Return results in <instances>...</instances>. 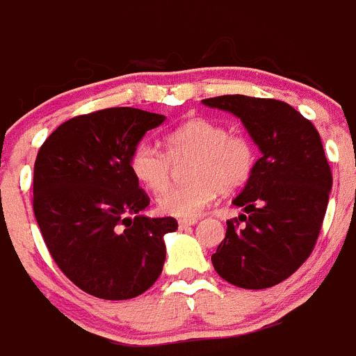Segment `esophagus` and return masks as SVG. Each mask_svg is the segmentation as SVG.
Here are the masks:
<instances>
[{
	"label": "esophagus",
	"instance_id": "esophagus-1",
	"mask_svg": "<svg viewBox=\"0 0 356 356\" xmlns=\"http://www.w3.org/2000/svg\"><path fill=\"white\" fill-rule=\"evenodd\" d=\"M198 222L196 219H181L179 220V227H189V226H195Z\"/></svg>",
	"mask_w": 356,
	"mask_h": 356
}]
</instances>
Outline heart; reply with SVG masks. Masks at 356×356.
I'll return each instance as SVG.
<instances>
[{"mask_svg":"<svg viewBox=\"0 0 356 356\" xmlns=\"http://www.w3.org/2000/svg\"><path fill=\"white\" fill-rule=\"evenodd\" d=\"M167 154L143 143L132 151L130 170L149 191L158 193L170 182L172 161L193 158L189 184L170 188L158 196V210L172 217H198L219 191L240 189L250 179L255 146L245 134L229 132L222 123L209 118H189L165 134Z\"/></svg>","mask_w":356,"mask_h":356,"instance_id":"heart-1","label":"heart"}]
</instances>
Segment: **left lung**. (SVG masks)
<instances>
[{"label": "left lung", "mask_w": 356, "mask_h": 356, "mask_svg": "<svg viewBox=\"0 0 356 356\" xmlns=\"http://www.w3.org/2000/svg\"><path fill=\"white\" fill-rule=\"evenodd\" d=\"M233 113L261 151L233 205L245 220H227L212 255L220 278L241 289H268L291 277L309 257L325 217L332 174L320 134L287 102L247 95L202 101Z\"/></svg>", "instance_id": "8db88e82"}]
</instances>
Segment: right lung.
Instances as JSON below:
<instances>
[{"label": "right lung", "instance_id": "1", "mask_svg": "<svg viewBox=\"0 0 356 356\" xmlns=\"http://www.w3.org/2000/svg\"><path fill=\"white\" fill-rule=\"evenodd\" d=\"M163 122L143 109H102L62 123L38 151L34 217L62 273L86 294L132 299L161 275L163 236L177 220L140 213L149 198L130 156Z\"/></svg>", "mask_w": 356, "mask_h": 356}]
</instances>
